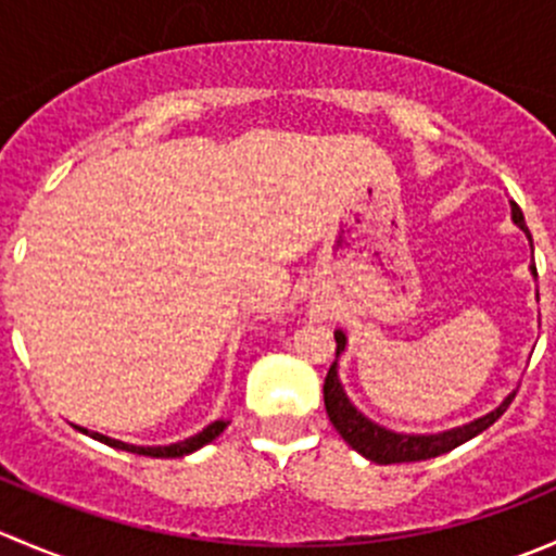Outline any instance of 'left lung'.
<instances>
[{"instance_id":"8db88e82","label":"left lung","mask_w":556,"mask_h":556,"mask_svg":"<svg viewBox=\"0 0 556 556\" xmlns=\"http://www.w3.org/2000/svg\"><path fill=\"white\" fill-rule=\"evenodd\" d=\"M511 220L514 226L525 231V237L530 239V247H532V237L525 226V215H521L517 204H511ZM530 274L532 277H538L535 263L530 266ZM333 336H336V361L333 366H330L328 377H325V387H323L325 412H328L330 422H333V428L339 430L341 439H344L357 454L371 459V463H379V465L419 463V459L439 457V454L457 450L459 444L476 439V435L484 433L492 422H497L501 414L508 408V403L514 401V395H517V392H511V395L503 397L492 412H486L484 417H476L470 419V422L457 425V428L441 430V433H395V430L368 419L366 414L350 401V395H346L344 384H341L339 379V357L346 352V333L344 330H333Z\"/></svg>"}]
</instances>
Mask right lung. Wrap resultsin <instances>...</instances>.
Here are the masks:
<instances>
[{
	"instance_id": "1",
	"label": "right lung",
	"mask_w": 556,
	"mask_h": 556,
	"mask_svg": "<svg viewBox=\"0 0 556 556\" xmlns=\"http://www.w3.org/2000/svg\"><path fill=\"white\" fill-rule=\"evenodd\" d=\"M75 428L80 430V433L91 435V439H97V441H102V444L112 446V450L131 452V454H142V457H185V454H193L195 450H201V446L210 444V441H215L217 435H220L223 430L228 428V422H223V419H217V422H210L204 430H199V433H195V435H190V439L177 441V444H166V446H137V444H126V441L110 439V435L97 433V430L80 428V425H75Z\"/></svg>"
}]
</instances>
